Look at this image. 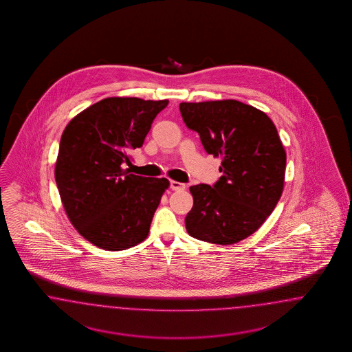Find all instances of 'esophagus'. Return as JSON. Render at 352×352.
I'll use <instances>...</instances> for the list:
<instances>
[{"instance_id":"1","label":"esophagus","mask_w":352,"mask_h":352,"mask_svg":"<svg viewBox=\"0 0 352 352\" xmlns=\"http://www.w3.org/2000/svg\"><path fill=\"white\" fill-rule=\"evenodd\" d=\"M170 188L173 191H182L186 188V184L181 182L170 181Z\"/></svg>"}]
</instances>
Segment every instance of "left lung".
I'll list each match as a JSON object with an SVG mask.
<instances>
[{
    "label": "left lung",
    "instance_id": "1",
    "mask_svg": "<svg viewBox=\"0 0 352 352\" xmlns=\"http://www.w3.org/2000/svg\"><path fill=\"white\" fill-rule=\"evenodd\" d=\"M179 109L205 151L222 157L223 173L213 187H190L187 232L212 244L239 243L265 223L283 193L287 153L276 126L265 112L234 99L183 102Z\"/></svg>",
    "mask_w": 352,
    "mask_h": 352
}]
</instances>
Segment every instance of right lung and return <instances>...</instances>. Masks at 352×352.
<instances>
[{"label":"right lung","mask_w":352,"mask_h":352,"mask_svg":"<svg viewBox=\"0 0 352 352\" xmlns=\"http://www.w3.org/2000/svg\"><path fill=\"white\" fill-rule=\"evenodd\" d=\"M169 100L106 98L84 109L64 129L55 182L77 232L104 250L138 245L149 232L166 178L129 174L121 165L143 146Z\"/></svg>","instance_id":"add662e5"}]
</instances>
